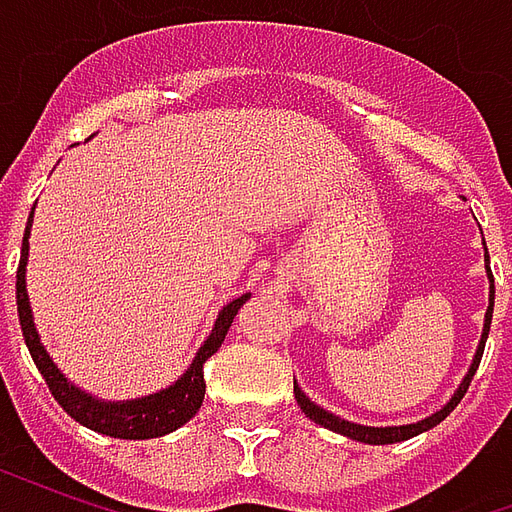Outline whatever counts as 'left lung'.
<instances>
[{"label": "left lung", "mask_w": 512, "mask_h": 512, "mask_svg": "<svg viewBox=\"0 0 512 512\" xmlns=\"http://www.w3.org/2000/svg\"><path fill=\"white\" fill-rule=\"evenodd\" d=\"M485 244V241H483ZM485 271H488V279H491V299H488V310H485V323H483V337H480V345H477V354H474L472 365H469V373L463 376L461 386L455 389V395L450 397V403L447 406H441L436 414H430V417L419 419V422H411V425H392V428H370V425H356V422H348V419H340L332 411H326L318 403H312L310 397L301 392V386L293 381V395L299 400L301 411L312 419V422H318L321 428H329L334 433H340V436H348V439L354 441H365V444H395V441H406L411 436H417L422 430H430L439 425L441 419L450 414L452 408L461 403V397L466 395V389L472 384L474 373H477V365H480V359H483V348L485 340H488V329H491V315H494V274H491V268H488V249H485Z\"/></svg>", "instance_id": "obj_1"}]
</instances>
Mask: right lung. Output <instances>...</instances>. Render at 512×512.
I'll list each match as a JSON object with an SVG mask.
<instances>
[{"instance_id":"obj_1","label":"right lung","mask_w":512,"mask_h":512,"mask_svg":"<svg viewBox=\"0 0 512 512\" xmlns=\"http://www.w3.org/2000/svg\"><path fill=\"white\" fill-rule=\"evenodd\" d=\"M35 213V208H32ZM32 213H29L27 230H24V244H21V260H18L16 271V301H18V321H21V332H24V343H27L32 362L38 365L40 376L46 378L51 395L60 403L62 411H68L79 425L104 433L112 439H156L164 433L178 430L180 425H186L202 406L205 397V378H202V365L211 359L224 343V334L233 326V318L238 310L244 307V301L249 299V293L238 296L230 304H224L219 318L213 323L208 340L200 345L197 356L191 359L189 370L167 389L153 392V395L136 397V400H98V397L87 395L84 389L71 384L68 378L62 376V370L51 356L46 354V348L40 343L38 329L32 321V307H29L27 296V255H29V227H32Z\"/></svg>"}]
</instances>
